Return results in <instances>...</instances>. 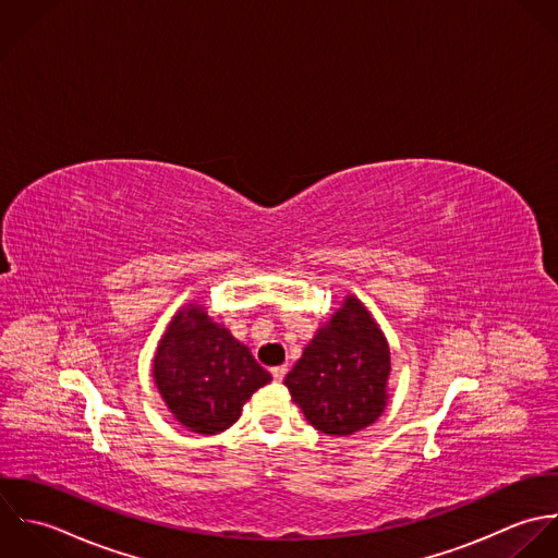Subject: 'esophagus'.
<instances>
[{"label": "esophagus", "instance_id": "1", "mask_svg": "<svg viewBox=\"0 0 558 558\" xmlns=\"http://www.w3.org/2000/svg\"><path fill=\"white\" fill-rule=\"evenodd\" d=\"M287 373H289V366H287V364L271 368V375H274V379H276V381H282V379L287 377Z\"/></svg>", "mask_w": 558, "mask_h": 558}]
</instances>
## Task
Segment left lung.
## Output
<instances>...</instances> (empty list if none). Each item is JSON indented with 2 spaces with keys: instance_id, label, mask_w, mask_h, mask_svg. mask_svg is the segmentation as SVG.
Instances as JSON below:
<instances>
[{
  "instance_id": "obj_1",
  "label": "left lung",
  "mask_w": 558,
  "mask_h": 558,
  "mask_svg": "<svg viewBox=\"0 0 558 558\" xmlns=\"http://www.w3.org/2000/svg\"><path fill=\"white\" fill-rule=\"evenodd\" d=\"M390 349L368 311L347 298L304 349L284 386L322 434L351 436L386 408Z\"/></svg>"
}]
</instances>
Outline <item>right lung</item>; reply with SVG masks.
<instances>
[{"label":"right lung","mask_w":558,"mask_h":558,"mask_svg":"<svg viewBox=\"0 0 558 558\" xmlns=\"http://www.w3.org/2000/svg\"><path fill=\"white\" fill-rule=\"evenodd\" d=\"M153 371L174 418L205 436L234 425L252 392L271 381L250 349L194 304L168 326Z\"/></svg>","instance_id":"obj_1"}]
</instances>
